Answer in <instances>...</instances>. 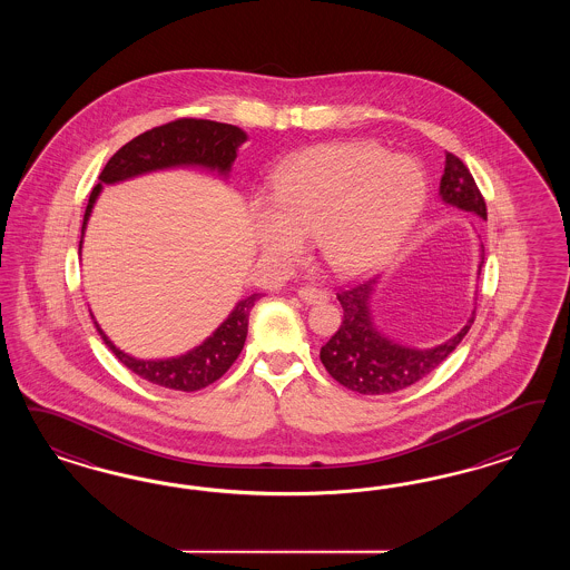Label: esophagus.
Wrapping results in <instances>:
<instances>
[{
    "label": "esophagus",
    "instance_id": "obj_1",
    "mask_svg": "<svg viewBox=\"0 0 570 570\" xmlns=\"http://www.w3.org/2000/svg\"><path fill=\"white\" fill-rule=\"evenodd\" d=\"M298 298L305 301V303H309V305H315V303L328 301V293H326V291H320V288L305 286V288H298Z\"/></svg>",
    "mask_w": 570,
    "mask_h": 570
}]
</instances>
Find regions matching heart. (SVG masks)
Here are the masks:
<instances>
[{"instance_id":"heart-1","label":"heart","mask_w":570,"mask_h":570,"mask_svg":"<svg viewBox=\"0 0 570 570\" xmlns=\"http://www.w3.org/2000/svg\"><path fill=\"white\" fill-rule=\"evenodd\" d=\"M429 196L426 177L410 156L376 144H326L274 175L272 200L253 213L261 250L294 263L315 238L322 259L360 274L389 259L414 229Z\"/></svg>"}]
</instances>
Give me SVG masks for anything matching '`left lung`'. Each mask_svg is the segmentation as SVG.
I'll use <instances>...</instances> for the list:
<instances>
[{
	"label": "left lung",
	"instance_id": "8db88e82",
	"mask_svg": "<svg viewBox=\"0 0 570 570\" xmlns=\"http://www.w3.org/2000/svg\"><path fill=\"white\" fill-rule=\"evenodd\" d=\"M439 194L443 203L451 207L462 208L487 219L483 194L476 188L472 173L451 153L445 155V171L441 177ZM376 284L379 277H372L363 284L336 293L343 305V324L320 351V360L330 376L360 395H389L412 386L445 362L449 353L462 343L468 330L474 324L472 311L466 326L443 345L431 348L399 345L386 338L374 324L370 303Z\"/></svg>",
	"mask_w": 570,
	"mask_h": 570
}]
</instances>
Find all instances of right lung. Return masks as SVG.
Returning <instances> with one entry per match:
<instances>
[{
  "label": "right lung",
  "mask_w": 570,
  "mask_h": 570,
  "mask_svg": "<svg viewBox=\"0 0 570 570\" xmlns=\"http://www.w3.org/2000/svg\"><path fill=\"white\" fill-rule=\"evenodd\" d=\"M246 134L236 125L205 121V119H177L155 127L138 138L127 141L119 153L106 163L100 173V184L89 194L81 234L86 232L87 219L96 205L102 184H119L144 173L173 169V167H205L208 171L225 175L232 171L236 153L246 141ZM79 242V253H81ZM263 294L255 293L236 303L234 311L225 317L224 324L208 336L205 343L194 346L186 355L169 360H138L127 355L104 334L96 324L106 346L119 357L139 379L173 391H200L215 380L222 379L238 360L248 332V315ZM94 317V315H91Z\"/></svg>",
  "instance_id": "1"
}]
</instances>
